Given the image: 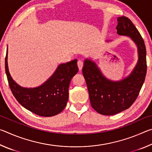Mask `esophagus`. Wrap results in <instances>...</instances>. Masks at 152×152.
Segmentation results:
<instances>
[{"instance_id":"esophagus-1","label":"esophagus","mask_w":152,"mask_h":152,"mask_svg":"<svg viewBox=\"0 0 152 152\" xmlns=\"http://www.w3.org/2000/svg\"><path fill=\"white\" fill-rule=\"evenodd\" d=\"M77 64H78V66L79 70H82V66H83V64H84V61H83V60H78V62H77Z\"/></svg>"}]
</instances>
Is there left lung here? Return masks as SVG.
Returning a JSON list of instances; mask_svg holds the SVG:
<instances>
[{"label": "left lung", "mask_w": 152, "mask_h": 152, "mask_svg": "<svg viewBox=\"0 0 152 152\" xmlns=\"http://www.w3.org/2000/svg\"><path fill=\"white\" fill-rule=\"evenodd\" d=\"M117 33L133 39L138 48L139 60L132 73L121 81L113 82L102 76L96 64L86 60L82 68L92 107L103 115H113L127 109L137 99L147 72L146 49L137 28L129 18L117 19Z\"/></svg>", "instance_id": "1"}]
</instances>
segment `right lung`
Masks as SVG:
<instances>
[{"label":"right lung","mask_w":152,"mask_h":152,"mask_svg":"<svg viewBox=\"0 0 152 152\" xmlns=\"http://www.w3.org/2000/svg\"><path fill=\"white\" fill-rule=\"evenodd\" d=\"M5 71L12 94L25 109L42 117L61 113L68 99V88L72 77L78 72L77 60L60 64L52 76L42 86L34 88L20 87L12 79L5 57Z\"/></svg>","instance_id":"add662e5"}]
</instances>
